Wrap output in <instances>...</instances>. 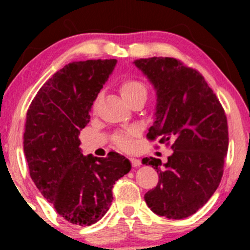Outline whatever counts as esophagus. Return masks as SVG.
I'll use <instances>...</instances> for the list:
<instances>
[{
  "mask_svg": "<svg viewBox=\"0 0 250 250\" xmlns=\"http://www.w3.org/2000/svg\"><path fill=\"white\" fill-rule=\"evenodd\" d=\"M129 161H130L131 166H133L134 168L140 167V166H141V161H140V160H137V159H134V157H131V159H129Z\"/></svg>",
  "mask_w": 250,
  "mask_h": 250,
  "instance_id": "34e87169",
  "label": "esophagus"
}]
</instances>
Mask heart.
<instances>
[{"mask_svg":"<svg viewBox=\"0 0 250 250\" xmlns=\"http://www.w3.org/2000/svg\"><path fill=\"white\" fill-rule=\"evenodd\" d=\"M120 91L123 99L128 103L134 102L137 99H147L148 88L141 80L135 79V77H125L120 83ZM102 93H99L93 102V109H96L101 100ZM136 129L129 128L127 130H120L113 134L111 136V143L116 148L121 150H130L133 148V137L136 135Z\"/></svg>","mask_w":250,"mask_h":250,"instance_id":"obj_1","label":"heart"}]
</instances>
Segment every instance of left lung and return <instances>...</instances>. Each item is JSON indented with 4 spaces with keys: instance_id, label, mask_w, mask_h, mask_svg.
Returning a JSON list of instances; mask_svg holds the SVG:
<instances>
[{
    "instance_id": "1",
    "label": "left lung",
    "mask_w": 250,
    "mask_h": 250,
    "mask_svg": "<svg viewBox=\"0 0 250 250\" xmlns=\"http://www.w3.org/2000/svg\"><path fill=\"white\" fill-rule=\"evenodd\" d=\"M157 90L156 120L149 141L173 150L168 161L145 157L159 174L147 191L148 207L160 216L185 219L207 203L219 187L228 151V123L219 99L199 70L174 57L134 61Z\"/></svg>"
}]
</instances>
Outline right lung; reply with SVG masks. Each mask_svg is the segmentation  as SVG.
<instances>
[{
    "label": "right lung",
    "mask_w": 250,
    "mask_h": 250,
    "mask_svg": "<svg viewBox=\"0 0 250 250\" xmlns=\"http://www.w3.org/2000/svg\"><path fill=\"white\" fill-rule=\"evenodd\" d=\"M116 60L68 63L50 77L31 101L23 148L31 180L60 216L77 226L101 220L113 201L115 182L130 163L115 151L83 156L80 130Z\"/></svg>",
    "instance_id": "add662e5"
}]
</instances>
